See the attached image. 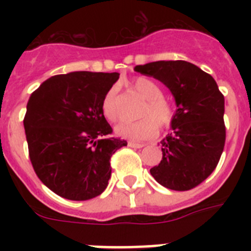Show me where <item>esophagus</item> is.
Listing matches in <instances>:
<instances>
[{
  "label": "esophagus",
  "instance_id": "34e87169",
  "mask_svg": "<svg viewBox=\"0 0 251 251\" xmlns=\"http://www.w3.org/2000/svg\"><path fill=\"white\" fill-rule=\"evenodd\" d=\"M128 146H129V147H132V148H143L146 145H143V143H137V142L130 141V142H128Z\"/></svg>",
  "mask_w": 251,
  "mask_h": 251
}]
</instances>
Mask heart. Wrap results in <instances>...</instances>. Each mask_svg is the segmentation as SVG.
Returning a JSON list of instances; mask_svg holds the SVG:
<instances>
[{
    "label": "heart",
    "mask_w": 251,
    "mask_h": 251,
    "mask_svg": "<svg viewBox=\"0 0 251 251\" xmlns=\"http://www.w3.org/2000/svg\"><path fill=\"white\" fill-rule=\"evenodd\" d=\"M130 86L136 90L142 98L145 99L146 105L143 106L141 115L147 117L141 121L129 122L123 121L114 128L115 133L123 138L133 141H145L156 136L157 127L167 128L174 121V106L167 99L163 98L161 86L150 77H137L130 83ZM118 89L112 86L105 93L101 103V110L108 121L115 122L118 119V104H117Z\"/></svg>",
    "instance_id": "heart-1"
}]
</instances>
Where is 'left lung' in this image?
I'll use <instances>...</instances> for the list:
<instances>
[{
	"label": "left lung",
	"instance_id": "obj_1",
	"mask_svg": "<svg viewBox=\"0 0 251 251\" xmlns=\"http://www.w3.org/2000/svg\"><path fill=\"white\" fill-rule=\"evenodd\" d=\"M134 70L165 84L177 106L172 132L161 141L162 159L151 175L175 191L196 187L216 168L225 146L224 95L211 75L183 60L153 61Z\"/></svg>",
	"mask_w": 251,
	"mask_h": 251
}]
</instances>
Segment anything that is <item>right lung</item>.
Masks as SVG:
<instances>
[{"instance_id":"1","label":"right lung","mask_w":251,"mask_h":251,"mask_svg":"<svg viewBox=\"0 0 251 251\" xmlns=\"http://www.w3.org/2000/svg\"><path fill=\"white\" fill-rule=\"evenodd\" d=\"M118 73L73 72L49 77L31 94L24 119L31 163L41 182L74 201L101 194L110 157L127 142L109 137L101 110Z\"/></svg>"}]
</instances>
